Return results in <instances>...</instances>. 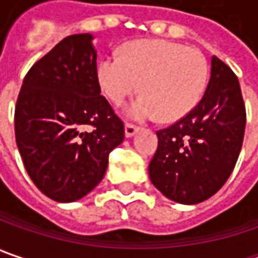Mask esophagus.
Masks as SVG:
<instances>
[{
  "mask_svg": "<svg viewBox=\"0 0 258 258\" xmlns=\"http://www.w3.org/2000/svg\"><path fill=\"white\" fill-rule=\"evenodd\" d=\"M125 137H133L137 131H139V127H136V125H133V124H130V122H125Z\"/></svg>",
  "mask_w": 258,
  "mask_h": 258,
  "instance_id": "esophagus-1",
  "label": "esophagus"
}]
</instances>
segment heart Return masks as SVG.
I'll use <instances>...</instances> for the list:
<instances>
[{"label": "heart", "mask_w": 258, "mask_h": 258, "mask_svg": "<svg viewBox=\"0 0 258 258\" xmlns=\"http://www.w3.org/2000/svg\"><path fill=\"white\" fill-rule=\"evenodd\" d=\"M208 62L202 51L169 40L127 43L121 56L101 59L96 78L104 95L121 104L140 86L141 95L125 112L133 119L177 121L198 105L208 82Z\"/></svg>", "instance_id": "obj_1"}]
</instances>
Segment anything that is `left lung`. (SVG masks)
<instances>
[{"label": "left lung", "mask_w": 258, "mask_h": 258, "mask_svg": "<svg viewBox=\"0 0 258 258\" xmlns=\"http://www.w3.org/2000/svg\"><path fill=\"white\" fill-rule=\"evenodd\" d=\"M244 130L245 105L238 78L212 56L202 99L187 115L157 131L159 146L149 164L151 183L185 205L215 195L234 170Z\"/></svg>", "instance_id": "8db88e82"}]
</instances>
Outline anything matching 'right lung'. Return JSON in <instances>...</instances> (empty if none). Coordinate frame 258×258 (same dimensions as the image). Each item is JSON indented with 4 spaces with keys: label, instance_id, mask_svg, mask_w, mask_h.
<instances>
[{
    "label": "right lung",
    "instance_id": "1",
    "mask_svg": "<svg viewBox=\"0 0 258 258\" xmlns=\"http://www.w3.org/2000/svg\"><path fill=\"white\" fill-rule=\"evenodd\" d=\"M92 39L64 37L31 66L17 98L18 151L33 183L56 202L88 195L124 140V122L101 95Z\"/></svg>",
    "mask_w": 258,
    "mask_h": 258
}]
</instances>
